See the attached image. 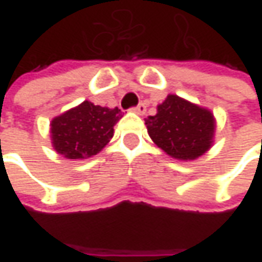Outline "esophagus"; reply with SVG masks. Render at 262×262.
I'll use <instances>...</instances> for the list:
<instances>
[{
	"label": "esophagus",
	"instance_id": "1",
	"mask_svg": "<svg viewBox=\"0 0 262 262\" xmlns=\"http://www.w3.org/2000/svg\"><path fill=\"white\" fill-rule=\"evenodd\" d=\"M133 111H134L136 114H138V115H144V114H146L147 107H146V105H144V103H140V105L136 106V107H134Z\"/></svg>",
	"mask_w": 262,
	"mask_h": 262
}]
</instances>
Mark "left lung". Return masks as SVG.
Instances as JSON below:
<instances>
[{"label": "left lung", "mask_w": 262, "mask_h": 262, "mask_svg": "<svg viewBox=\"0 0 262 262\" xmlns=\"http://www.w3.org/2000/svg\"><path fill=\"white\" fill-rule=\"evenodd\" d=\"M147 133L167 156L181 162L195 160L211 148L216 118L207 107L176 95L157 105L156 115L146 118Z\"/></svg>", "instance_id": "8db88e82"}]
</instances>
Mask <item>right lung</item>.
I'll return each instance as SVG.
<instances>
[{
  "mask_svg": "<svg viewBox=\"0 0 262 262\" xmlns=\"http://www.w3.org/2000/svg\"><path fill=\"white\" fill-rule=\"evenodd\" d=\"M122 118L118 107L99 106L84 100L51 121V143L66 159L93 157L114 137V125Z\"/></svg>",
  "mask_w": 262,
  "mask_h": 262,
  "instance_id": "right-lung-1",
  "label": "right lung"
}]
</instances>
